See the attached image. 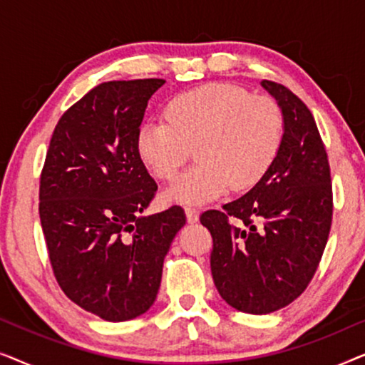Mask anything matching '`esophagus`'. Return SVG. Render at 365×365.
<instances>
[{
  "label": "esophagus",
  "instance_id": "1",
  "mask_svg": "<svg viewBox=\"0 0 365 365\" xmlns=\"http://www.w3.org/2000/svg\"><path fill=\"white\" fill-rule=\"evenodd\" d=\"M184 211H186L187 222H197V219H199V211H197L196 207L186 206V207H184Z\"/></svg>",
  "mask_w": 365,
  "mask_h": 365
}]
</instances>
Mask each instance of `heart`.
<instances>
[{
  "instance_id": "b5f03b06",
  "label": "heart",
  "mask_w": 365,
  "mask_h": 365,
  "mask_svg": "<svg viewBox=\"0 0 365 365\" xmlns=\"http://www.w3.org/2000/svg\"><path fill=\"white\" fill-rule=\"evenodd\" d=\"M166 121H148L136 136L138 156L161 181H171L197 151V166L169 187L168 199L202 204L249 191L266 178L286 138L276 99L232 83H207L169 99Z\"/></svg>"
}]
</instances>
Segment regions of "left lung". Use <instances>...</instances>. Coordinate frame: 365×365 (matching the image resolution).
Instances as JSON below:
<instances>
[{
  "label": "left lung",
  "mask_w": 365,
  "mask_h": 365,
  "mask_svg": "<svg viewBox=\"0 0 365 365\" xmlns=\"http://www.w3.org/2000/svg\"><path fill=\"white\" fill-rule=\"evenodd\" d=\"M286 116L277 161L257 186L201 224L212 236L211 271L229 306L247 314L286 307L306 291L332 224L327 151L306 103L284 84L264 79Z\"/></svg>",
  "instance_id": "8db88e82"
}]
</instances>
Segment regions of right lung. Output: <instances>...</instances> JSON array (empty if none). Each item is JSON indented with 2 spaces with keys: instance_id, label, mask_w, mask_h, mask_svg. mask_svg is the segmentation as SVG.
<instances>
[{
  "instance_id": "1",
  "label": "right lung",
  "mask_w": 365,
  "mask_h": 365,
  "mask_svg": "<svg viewBox=\"0 0 365 365\" xmlns=\"http://www.w3.org/2000/svg\"><path fill=\"white\" fill-rule=\"evenodd\" d=\"M159 78L108 81L59 118L39 178V219L61 291L104 321L141 316L156 301L164 257L184 209L141 217L158 184L136 136Z\"/></svg>"
}]
</instances>
